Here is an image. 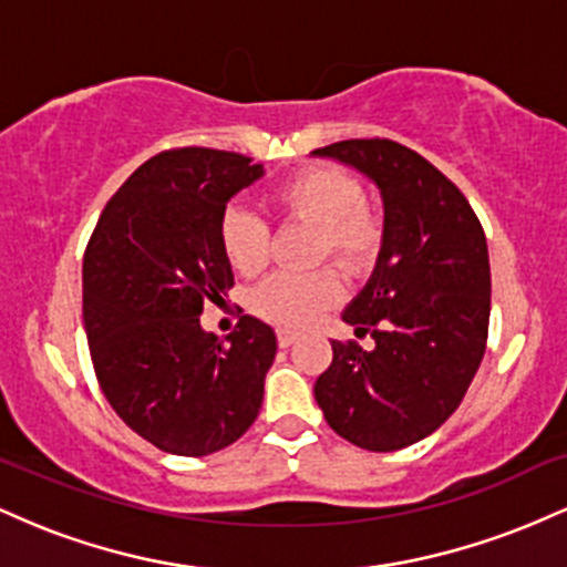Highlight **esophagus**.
Instances as JSON below:
<instances>
[{"label":"esophagus","mask_w":567,"mask_h":567,"mask_svg":"<svg viewBox=\"0 0 567 567\" xmlns=\"http://www.w3.org/2000/svg\"><path fill=\"white\" fill-rule=\"evenodd\" d=\"M296 338H298V333H292V330H277V343L282 349L292 347V343H296Z\"/></svg>","instance_id":"34e87169"}]
</instances>
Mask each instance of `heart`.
<instances>
[{"label":"heart","mask_w":567,"mask_h":567,"mask_svg":"<svg viewBox=\"0 0 567 567\" xmlns=\"http://www.w3.org/2000/svg\"><path fill=\"white\" fill-rule=\"evenodd\" d=\"M271 205L285 220L315 226V261L333 258L351 275H365L379 261L386 218L365 199V186L343 167L320 165L290 175L271 192ZM224 258L237 275L256 277L269 264V226L252 213H224L218 226ZM341 275L330 266L309 275H275L247 296L256 317L285 330L309 328L341 301Z\"/></svg>","instance_id":"heart-1"}]
</instances>
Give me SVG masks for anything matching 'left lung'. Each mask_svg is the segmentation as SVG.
<instances>
[{
	"label": "left lung",
	"mask_w": 567,
	"mask_h": 567,
	"mask_svg": "<svg viewBox=\"0 0 567 567\" xmlns=\"http://www.w3.org/2000/svg\"><path fill=\"white\" fill-rule=\"evenodd\" d=\"M311 154L368 175L386 218L373 275L341 315L375 347L333 341V362L315 383L317 405L351 445L400 451L451 419L483 362L485 231L458 186L402 143L354 138Z\"/></svg>",
	"instance_id": "left-lung-1"
}]
</instances>
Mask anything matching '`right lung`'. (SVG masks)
<instances>
[{
  "label": "right lung",
  "mask_w": 567,
  "mask_h": 567,
  "mask_svg": "<svg viewBox=\"0 0 567 567\" xmlns=\"http://www.w3.org/2000/svg\"><path fill=\"white\" fill-rule=\"evenodd\" d=\"M264 165L218 148H171L103 207L84 250L82 315L109 405L173 455H210L256 421L277 354L269 324L245 315L218 341L199 315L234 275L218 239L226 202Z\"/></svg>",
  "instance_id": "obj_1"
}]
</instances>
